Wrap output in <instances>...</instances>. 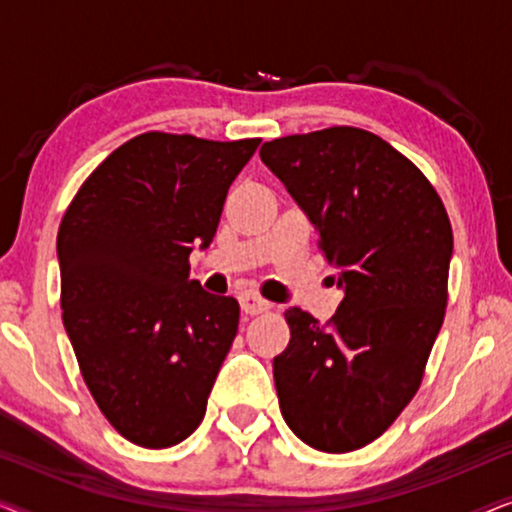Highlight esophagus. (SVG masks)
I'll use <instances>...</instances> for the list:
<instances>
[{
  "label": "esophagus",
  "mask_w": 512,
  "mask_h": 512,
  "mask_svg": "<svg viewBox=\"0 0 512 512\" xmlns=\"http://www.w3.org/2000/svg\"><path fill=\"white\" fill-rule=\"evenodd\" d=\"M240 305L247 314H261L270 310V303L265 298L258 296L256 291H244L240 293Z\"/></svg>",
  "instance_id": "34e87169"
}]
</instances>
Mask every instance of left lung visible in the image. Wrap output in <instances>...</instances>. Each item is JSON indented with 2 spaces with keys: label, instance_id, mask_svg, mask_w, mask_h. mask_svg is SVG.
Returning a JSON list of instances; mask_svg holds the SVG:
<instances>
[{
  "label": "left lung",
  "instance_id": "left-lung-1",
  "mask_svg": "<svg viewBox=\"0 0 512 512\" xmlns=\"http://www.w3.org/2000/svg\"><path fill=\"white\" fill-rule=\"evenodd\" d=\"M265 167L317 230L345 298L328 324L289 307L272 361L284 422L314 450L373 443L422 382L445 319L452 226L436 188L373 132L272 139Z\"/></svg>",
  "mask_w": 512,
  "mask_h": 512
}]
</instances>
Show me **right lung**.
Returning <instances> with one entry per match:
<instances>
[{
	"label": "right lung",
	"mask_w": 512,
	"mask_h": 512,
	"mask_svg": "<svg viewBox=\"0 0 512 512\" xmlns=\"http://www.w3.org/2000/svg\"><path fill=\"white\" fill-rule=\"evenodd\" d=\"M258 144L146 132L118 146L62 216V321L95 403L130 443L172 447L205 417L240 305L188 279V256L212 244Z\"/></svg>",
	"instance_id": "right-lung-1"
}]
</instances>
